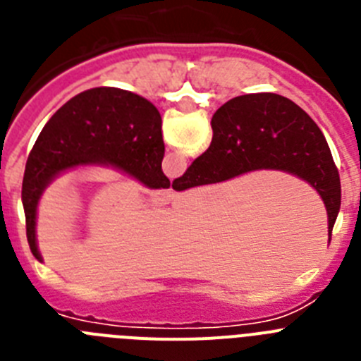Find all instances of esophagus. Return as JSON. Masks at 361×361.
I'll use <instances>...</instances> for the list:
<instances>
[{
    "label": "esophagus",
    "mask_w": 361,
    "mask_h": 361,
    "mask_svg": "<svg viewBox=\"0 0 361 361\" xmlns=\"http://www.w3.org/2000/svg\"><path fill=\"white\" fill-rule=\"evenodd\" d=\"M171 197V191L170 190H164V191H159L157 193V200L159 202H166V200Z\"/></svg>",
    "instance_id": "34e87169"
}]
</instances>
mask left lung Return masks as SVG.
I'll return each mask as SVG.
<instances>
[{"instance_id":"1","label":"left lung","mask_w":361,"mask_h":361,"mask_svg":"<svg viewBox=\"0 0 361 361\" xmlns=\"http://www.w3.org/2000/svg\"><path fill=\"white\" fill-rule=\"evenodd\" d=\"M161 114L145 97L104 86L75 95L50 117L28 155L21 188L28 245L37 260V200L57 173L79 164H110L148 188H170L161 168Z\"/></svg>"}]
</instances>
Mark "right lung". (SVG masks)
<instances>
[{"label": "right lung", "mask_w": 361, "mask_h": 361, "mask_svg": "<svg viewBox=\"0 0 361 361\" xmlns=\"http://www.w3.org/2000/svg\"><path fill=\"white\" fill-rule=\"evenodd\" d=\"M212 145L183 177L177 191L222 183L253 170L298 175L322 195L329 215V237L342 204L340 175L324 133L298 104L279 94L240 95L212 119Z\"/></svg>", "instance_id": "right-lung-1"}]
</instances>
